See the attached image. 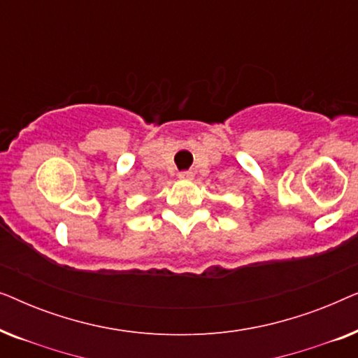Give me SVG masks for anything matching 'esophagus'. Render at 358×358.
<instances>
[{"label":"esophagus","instance_id":"esophagus-1","mask_svg":"<svg viewBox=\"0 0 358 358\" xmlns=\"http://www.w3.org/2000/svg\"><path fill=\"white\" fill-rule=\"evenodd\" d=\"M179 178L180 179H190V178H192V173H190V171H184V173H179Z\"/></svg>","mask_w":358,"mask_h":358}]
</instances>
